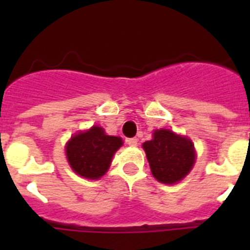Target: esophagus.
Instances as JSON below:
<instances>
[{
  "label": "esophagus",
  "mask_w": 250,
  "mask_h": 250,
  "mask_svg": "<svg viewBox=\"0 0 250 250\" xmlns=\"http://www.w3.org/2000/svg\"><path fill=\"white\" fill-rule=\"evenodd\" d=\"M126 143H127V145H130V146H135V145L138 144V139L129 138V139H126Z\"/></svg>",
  "instance_id": "34e87169"
}]
</instances>
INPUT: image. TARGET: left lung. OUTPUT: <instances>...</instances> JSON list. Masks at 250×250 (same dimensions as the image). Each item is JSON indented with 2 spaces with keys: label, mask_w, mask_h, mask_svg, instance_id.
Wrapping results in <instances>:
<instances>
[{
  "label": "left lung",
  "mask_w": 250,
  "mask_h": 250,
  "mask_svg": "<svg viewBox=\"0 0 250 250\" xmlns=\"http://www.w3.org/2000/svg\"><path fill=\"white\" fill-rule=\"evenodd\" d=\"M154 178L163 184H176L193 169L195 149L190 139L171 130H155L143 144Z\"/></svg>",
  "instance_id": "left-lung-1"
}]
</instances>
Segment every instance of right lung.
Segmentation results:
<instances>
[{"label":"right lung","mask_w":250,"mask_h":250,"mask_svg":"<svg viewBox=\"0 0 250 250\" xmlns=\"http://www.w3.org/2000/svg\"><path fill=\"white\" fill-rule=\"evenodd\" d=\"M121 145L123 139L106 135L103 127L95 125L86 131L77 132L67 141L66 158L77 175L91 180L100 179Z\"/></svg>","instance_id":"1"}]
</instances>
